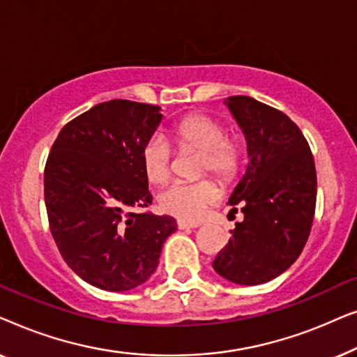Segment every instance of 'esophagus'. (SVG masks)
I'll list each match as a JSON object with an SVG mask.
<instances>
[{"instance_id": "1", "label": "esophagus", "mask_w": 357, "mask_h": 357, "mask_svg": "<svg viewBox=\"0 0 357 357\" xmlns=\"http://www.w3.org/2000/svg\"><path fill=\"white\" fill-rule=\"evenodd\" d=\"M178 229H197L202 226V222H190V221H178Z\"/></svg>"}]
</instances>
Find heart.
Here are the masks:
<instances>
[{
  "label": "heart",
  "mask_w": 357,
  "mask_h": 357,
  "mask_svg": "<svg viewBox=\"0 0 357 357\" xmlns=\"http://www.w3.org/2000/svg\"><path fill=\"white\" fill-rule=\"evenodd\" d=\"M170 141L180 153L202 151L198 174H214L219 182L232 183L243 164V146L234 136H227L221 121L214 116L193 112L175 121L169 130ZM174 153L160 136H153L141 149V165L151 183L160 185L172 175ZM219 190L213 180L197 183H172L159 195V208L164 213L185 221H197L216 202Z\"/></svg>",
  "instance_id": "1"
}]
</instances>
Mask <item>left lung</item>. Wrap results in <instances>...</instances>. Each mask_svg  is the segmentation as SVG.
<instances>
[{
    "label": "left lung",
    "instance_id": "1",
    "mask_svg": "<svg viewBox=\"0 0 357 357\" xmlns=\"http://www.w3.org/2000/svg\"><path fill=\"white\" fill-rule=\"evenodd\" d=\"M247 139L250 162L229 198L241 206L226 247L213 268L227 281L255 286L284 273L304 250L317 202V172L309 143L281 110L248 96L224 100Z\"/></svg>",
    "mask_w": 357,
    "mask_h": 357
}]
</instances>
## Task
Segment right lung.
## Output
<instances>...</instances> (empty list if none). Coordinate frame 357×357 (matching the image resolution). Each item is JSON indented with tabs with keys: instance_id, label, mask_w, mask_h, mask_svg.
Returning <instances> with one entry per match:
<instances>
[{
	"instance_id": "right-lung-1",
	"label": "right lung",
	"mask_w": 357,
	"mask_h": 357,
	"mask_svg": "<svg viewBox=\"0 0 357 357\" xmlns=\"http://www.w3.org/2000/svg\"><path fill=\"white\" fill-rule=\"evenodd\" d=\"M160 107L114 99L63 126L43 174L48 224L63 260L89 284L130 291L149 280L177 231L172 216L138 213L153 195L141 149Z\"/></svg>"
}]
</instances>
